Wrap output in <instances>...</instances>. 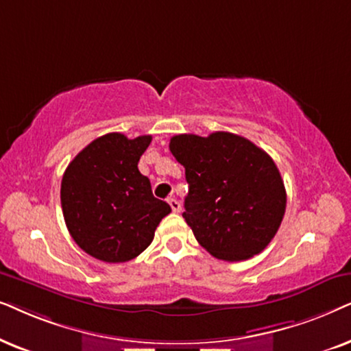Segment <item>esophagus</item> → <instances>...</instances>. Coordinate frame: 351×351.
<instances>
[{"instance_id": "obj_1", "label": "esophagus", "mask_w": 351, "mask_h": 351, "mask_svg": "<svg viewBox=\"0 0 351 351\" xmlns=\"http://www.w3.org/2000/svg\"><path fill=\"white\" fill-rule=\"evenodd\" d=\"M168 204H170V207H171L173 212H176V213H178L180 210H181V204H180L178 200H176L175 197H170V199H168Z\"/></svg>"}]
</instances>
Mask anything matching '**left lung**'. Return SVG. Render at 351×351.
Wrapping results in <instances>:
<instances>
[{"instance_id": "obj_1", "label": "left lung", "mask_w": 351, "mask_h": 351, "mask_svg": "<svg viewBox=\"0 0 351 351\" xmlns=\"http://www.w3.org/2000/svg\"><path fill=\"white\" fill-rule=\"evenodd\" d=\"M170 151L186 170L183 218L199 244L226 261L260 254L281 226L287 202L273 158L228 132L176 134Z\"/></svg>"}]
</instances>
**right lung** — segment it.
<instances>
[{"label":"right lung","mask_w":351,"mask_h":351,"mask_svg":"<svg viewBox=\"0 0 351 351\" xmlns=\"http://www.w3.org/2000/svg\"><path fill=\"white\" fill-rule=\"evenodd\" d=\"M152 141L109 133L88 144L69 163L60 205L70 236L106 263H125L144 252L170 205L152 195L138 162Z\"/></svg>","instance_id":"add662e5"}]
</instances>
